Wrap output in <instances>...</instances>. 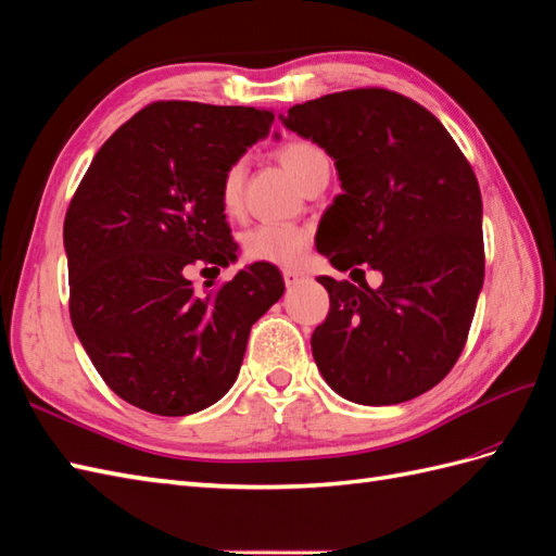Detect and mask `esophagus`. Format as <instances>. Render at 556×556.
<instances>
[{"mask_svg":"<svg viewBox=\"0 0 556 556\" xmlns=\"http://www.w3.org/2000/svg\"><path fill=\"white\" fill-rule=\"evenodd\" d=\"M302 278H304V276L300 274V270H294V268H286V270H282V280H286L288 288L296 286V282H300Z\"/></svg>","mask_w":556,"mask_h":556,"instance_id":"obj_1","label":"esophagus"}]
</instances>
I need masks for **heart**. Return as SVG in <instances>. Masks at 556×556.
I'll use <instances>...</instances> for the list:
<instances>
[{
  "label": "heart",
  "instance_id": "obj_1",
  "mask_svg": "<svg viewBox=\"0 0 556 556\" xmlns=\"http://www.w3.org/2000/svg\"><path fill=\"white\" fill-rule=\"evenodd\" d=\"M278 157L282 167L290 172L292 179L300 186L318 165L328 162V155L323 153V148L311 141H290L280 148ZM242 184H245V162L236 160L222 179L219 195L226 212H236L240 207ZM308 242L311 233L302 226L266 222L250 228L245 238H242V248H245V254L254 262L292 266L302 260L304 252L308 250Z\"/></svg>",
  "mask_w": 556,
  "mask_h": 556
}]
</instances>
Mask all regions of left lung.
<instances>
[{
    "mask_svg": "<svg viewBox=\"0 0 556 556\" xmlns=\"http://www.w3.org/2000/svg\"><path fill=\"white\" fill-rule=\"evenodd\" d=\"M282 125L334 160L342 193L316 250L337 270L318 282L330 314L311 334L323 380L346 401L394 405L437 387L463 354L483 288L481 191L467 157L427 108L387 89L292 105Z\"/></svg>",
    "mask_w": 556,
    "mask_h": 556,
    "instance_id": "obj_1",
    "label": "left lung"
}]
</instances>
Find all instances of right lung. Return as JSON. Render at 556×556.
<instances>
[{
	"mask_svg": "<svg viewBox=\"0 0 556 556\" xmlns=\"http://www.w3.org/2000/svg\"><path fill=\"white\" fill-rule=\"evenodd\" d=\"M270 125L274 113L245 105H148L101 146L67 207L73 328L103 382L141 410L179 417L219 401L252 325L286 292L266 262L205 294L184 276L238 260L222 179Z\"/></svg>",
	"mask_w": 556,
	"mask_h": 556,
	"instance_id": "right-lung-1",
	"label": "right lung"
}]
</instances>
